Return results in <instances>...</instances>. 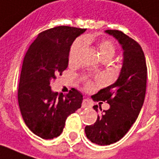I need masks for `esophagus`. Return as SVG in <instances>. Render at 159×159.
I'll return each instance as SVG.
<instances>
[{"instance_id": "esophagus-1", "label": "esophagus", "mask_w": 159, "mask_h": 159, "mask_svg": "<svg viewBox=\"0 0 159 159\" xmlns=\"http://www.w3.org/2000/svg\"><path fill=\"white\" fill-rule=\"evenodd\" d=\"M91 102L90 100L88 99H84L83 102H82V108H88V107H91Z\"/></svg>"}]
</instances>
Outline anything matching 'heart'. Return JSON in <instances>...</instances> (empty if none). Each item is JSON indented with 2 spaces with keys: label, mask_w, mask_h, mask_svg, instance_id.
Returning <instances> with one entry per match:
<instances>
[{
  "label": "heart",
  "mask_w": 159,
  "mask_h": 159,
  "mask_svg": "<svg viewBox=\"0 0 159 159\" xmlns=\"http://www.w3.org/2000/svg\"><path fill=\"white\" fill-rule=\"evenodd\" d=\"M91 42V38H85L79 39L77 41L74 42V43L72 46L69 54V61L70 62H77L80 61L84 49H85V43H89ZM97 48L98 50L101 59L103 58H112L115 56L116 53V48L114 43L110 40H100L97 42ZM92 85L89 83L87 85L88 88H91Z\"/></svg>",
  "instance_id": "obj_1"
}]
</instances>
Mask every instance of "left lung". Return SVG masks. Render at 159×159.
Instances as JSON below:
<instances>
[{"mask_svg": "<svg viewBox=\"0 0 159 159\" xmlns=\"http://www.w3.org/2000/svg\"><path fill=\"white\" fill-rule=\"evenodd\" d=\"M105 33L117 40L123 54L116 81L92 96L110 104L109 110L98 115L94 124L85 128L86 137L99 146L119 141L135 122L145 100L147 74L145 55L137 42L117 30ZM93 108L98 112V105ZM99 109L102 111L100 105Z\"/></svg>", "mask_w": 159, "mask_h": 159, "instance_id": "left-lung-1", "label": "left lung"}]
</instances>
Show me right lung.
Here are the masks:
<instances>
[{"label":"right lung","mask_w":159,"mask_h":159,"mask_svg":"<svg viewBox=\"0 0 159 159\" xmlns=\"http://www.w3.org/2000/svg\"><path fill=\"white\" fill-rule=\"evenodd\" d=\"M86 29L57 26L41 32L29 47L20 74L18 100L25 123L42 139L62 133L67 117L81 107L83 95L53 92L50 82L68 65L71 45Z\"/></svg>","instance_id":"1"}]
</instances>
